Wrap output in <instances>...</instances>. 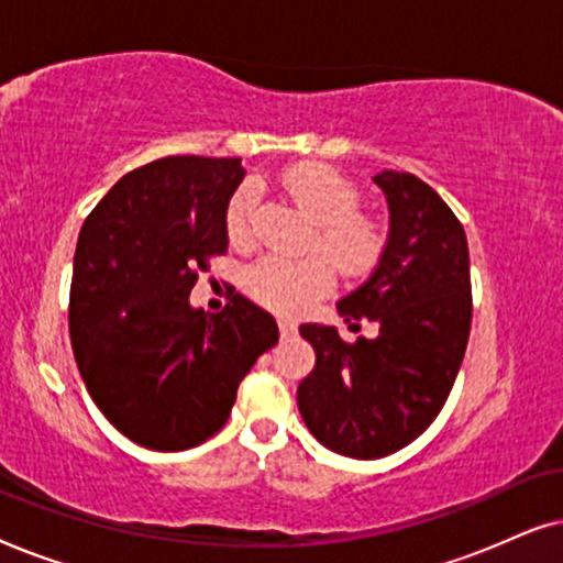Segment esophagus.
Returning <instances> with one entry per match:
<instances>
[{
  "label": "esophagus",
  "instance_id": "esophagus-1",
  "mask_svg": "<svg viewBox=\"0 0 563 563\" xmlns=\"http://www.w3.org/2000/svg\"><path fill=\"white\" fill-rule=\"evenodd\" d=\"M295 330H297L295 322H289V320H279V335H282V338L295 335Z\"/></svg>",
  "mask_w": 563,
  "mask_h": 563
}]
</instances>
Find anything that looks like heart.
<instances>
[{
  "mask_svg": "<svg viewBox=\"0 0 563 563\" xmlns=\"http://www.w3.org/2000/svg\"><path fill=\"white\" fill-rule=\"evenodd\" d=\"M282 184L314 220L312 245L333 261L338 272L364 274L374 264L382 238L374 222L358 212V189L343 174L322 164H302L289 168ZM253 207L256 189L243 184L225 210V228L233 243L251 238ZM245 289L266 310L297 314L333 289V268L322 256L302 261L264 256L245 272Z\"/></svg>",
  "mask_w": 563,
  "mask_h": 563,
  "instance_id": "b5f03b06",
  "label": "heart"
}]
</instances>
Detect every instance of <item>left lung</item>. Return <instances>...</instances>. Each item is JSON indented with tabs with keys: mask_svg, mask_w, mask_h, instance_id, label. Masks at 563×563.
<instances>
[{
	"mask_svg": "<svg viewBox=\"0 0 563 563\" xmlns=\"http://www.w3.org/2000/svg\"><path fill=\"white\" fill-rule=\"evenodd\" d=\"M387 197L389 235L372 276L338 299L349 328L379 325L345 343L333 325L299 333L314 368L297 387L305 426L325 449L382 459L412 443L449 397L472 328L466 233L451 207L402 172L374 176Z\"/></svg>",
	"mask_w": 563,
	"mask_h": 563,
	"instance_id": "obj_1",
	"label": "left lung"
}]
</instances>
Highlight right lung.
Listing matches in <instances>:
<instances>
[{
    "label": "right lung",
    "instance_id": "add662e5",
    "mask_svg": "<svg viewBox=\"0 0 563 563\" xmlns=\"http://www.w3.org/2000/svg\"><path fill=\"white\" fill-rule=\"evenodd\" d=\"M241 158L168 156L122 176L79 233L68 330L91 399L130 441L187 451L225 426L238 384L279 341L272 314L235 295L191 307L207 258L228 251Z\"/></svg>",
    "mask_w": 563,
    "mask_h": 563
}]
</instances>
